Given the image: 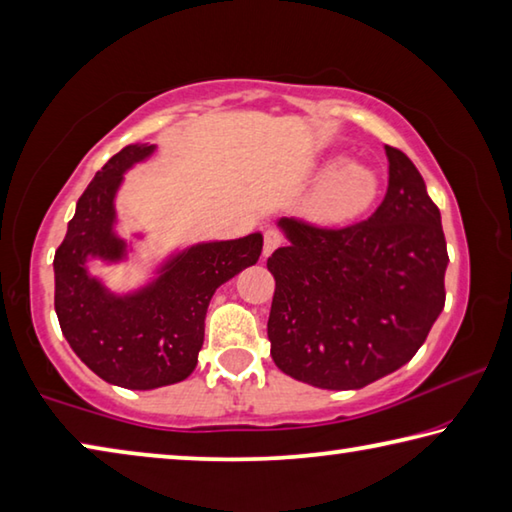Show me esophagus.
<instances>
[{
	"label": "esophagus",
	"instance_id": "34e87169",
	"mask_svg": "<svg viewBox=\"0 0 512 512\" xmlns=\"http://www.w3.org/2000/svg\"><path fill=\"white\" fill-rule=\"evenodd\" d=\"M284 244V237L280 235V232L277 230H266V235H264V257H268L273 253L275 248H280Z\"/></svg>",
	"mask_w": 512,
	"mask_h": 512
}]
</instances>
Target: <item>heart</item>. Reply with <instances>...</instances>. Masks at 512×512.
Returning a JSON list of instances; mask_svg holds the SVG:
<instances>
[{
	"label": "heart",
	"instance_id": "obj_1",
	"mask_svg": "<svg viewBox=\"0 0 512 512\" xmlns=\"http://www.w3.org/2000/svg\"><path fill=\"white\" fill-rule=\"evenodd\" d=\"M311 176L323 178L307 201V212L316 221H352L379 196V173L368 164L352 162L348 153L329 155L311 169Z\"/></svg>",
	"mask_w": 512,
	"mask_h": 512
}]
</instances>
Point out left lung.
<instances>
[{
  "mask_svg": "<svg viewBox=\"0 0 512 512\" xmlns=\"http://www.w3.org/2000/svg\"><path fill=\"white\" fill-rule=\"evenodd\" d=\"M388 189L368 221L316 228L280 219L268 341L275 366L327 391H357L413 359L445 307L440 210L400 149L384 146Z\"/></svg>",
  "mask_w": 512,
  "mask_h": 512,
  "instance_id": "1",
  "label": "left lung"
}]
</instances>
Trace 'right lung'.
Masks as SVG:
<instances>
[{
    "label": "right lung",
    "instance_id": "1",
    "mask_svg": "<svg viewBox=\"0 0 512 512\" xmlns=\"http://www.w3.org/2000/svg\"><path fill=\"white\" fill-rule=\"evenodd\" d=\"M153 151L155 144H128L103 164L76 203L54 257V305L69 348L94 375L131 391H153L192 375L214 291L257 264L264 244L262 232L203 241L169 255L144 287L110 291L88 266L94 259H128L133 246L115 230V196L124 173Z\"/></svg>",
    "mask_w": 512,
    "mask_h": 512
}]
</instances>
